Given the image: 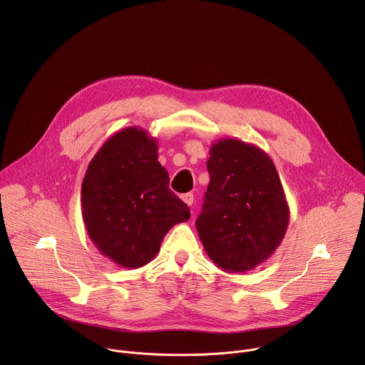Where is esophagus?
<instances>
[{"label": "esophagus", "instance_id": "1", "mask_svg": "<svg viewBox=\"0 0 365 365\" xmlns=\"http://www.w3.org/2000/svg\"><path fill=\"white\" fill-rule=\"evenodd\" d=\"M182 200L186 203V205H189V206H192V203H193V193H183L182 196Z\"/></svg>", "mask_w": 365, "mask_h": 365}]
</instances>
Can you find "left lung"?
Listing matches in <instances>:
<instances>
[{
  "instance_id": "left-lung-1",
  "label": "left lung",
  "mask_w": 365,
  "mask_h": 365,
  "mask_svg": "<svg viewBox=\"0 0 365 365\" xmlns=\"http://www.w3.org/2000/svg\"><path fill=\"white\" fill-rule=\"evenodd\" d=\"M211 182L196 230L206 254L224 272L255 269L282 244L290 218L270 155L255 144L220 138L206 162Z\"/></svg>"
}]
</instances>
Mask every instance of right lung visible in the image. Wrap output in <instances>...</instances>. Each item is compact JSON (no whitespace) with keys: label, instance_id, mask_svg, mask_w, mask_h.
Returning a JSON list of instances; mask_svg holds the SVG:
<instances>
[{"label":"right lung","instance_id":"1","mask_svg":"<svg viewBox=\"0 0 365 365\" xmlns=\"http://www.w3.org/2000/svg\"><path fill=\"white\" fill-rule=\"evenodd\" d=\"M158 150L144 128L127 127L102 144L82 182L88 235L102 255L125 269L150 263L169 230L190 217L169 189Z\"/></svg>","mask_w":365,"mask_h":365}]
</instances>
